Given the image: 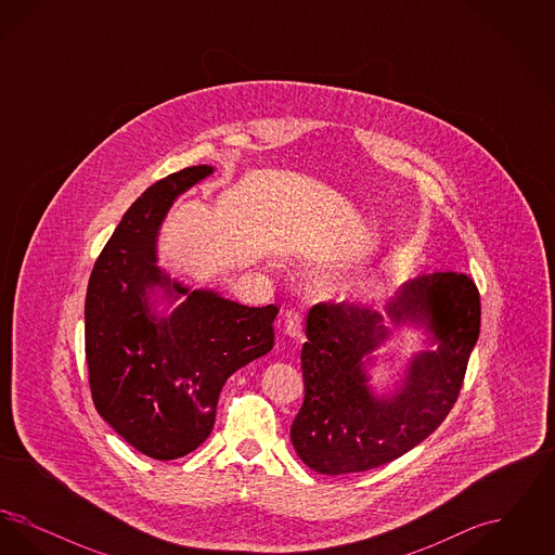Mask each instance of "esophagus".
Masks as SVG:
<instances>
[{"mask_svg":"<svg viewBox=\"0 0 555 555\" xmlns=\"http://www.w3.org/2000/svg\"><path fill=\"white\" fill-rule=\"evenodd\" d=\"M304 331V312L299 308H289L285 312V333L293 339H301Z\"/></svg>","mask_w":555,"mask_h":555,"instance_id":"34e87169","label":"esophagus"}]
</instances>
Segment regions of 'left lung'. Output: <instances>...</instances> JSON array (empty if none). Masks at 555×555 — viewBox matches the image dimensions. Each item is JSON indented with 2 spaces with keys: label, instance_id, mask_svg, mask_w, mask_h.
<instances>
[{
  "label": "left lung",
  "instance_id": "obj_1",
  "mask_svg": "<svg viewBox=\"0 0 555 555\" xmlns=\"http://www.w3.org/2000/svg\"><path fill=\"white\" fill-rule=\"evenodd\" d=\"M423 323L438 347L415 357L396 397H374L363 358L387 336L386 322ZM480 333V295L462 272L416 276L397 291L387 317L356 304H317L301 349L304 403L291 441L320 475L385 466L423 443L457 401Z\"/></svg>",
  "mask_w": 555,
  "mask_h": 555
}]
</instances>
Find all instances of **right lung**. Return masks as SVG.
Listing matches in <instances>:
<instances>
[{
  "label": "right lung",
  "mask_w": 555,
  "mask_h": 555,
  "mask_svg": "<svg viewBox=\"0 0 555 555\" xmlns=\"http://www.w3.org/2000/svg\"><path fill=\"white\" fill-rule=\"evenodd\" d=\"M189 166L150 186L95 260L85 297V356L95 410L127 443L177 460L210 437L227 378L274 345V304L247 308L214 291H189L156 266L159 224L172 202L211 175ZM186 295L158 319L149 291Z\"/></svg>",
  "instance_id": "right-lung-1"
}]
</instances>
